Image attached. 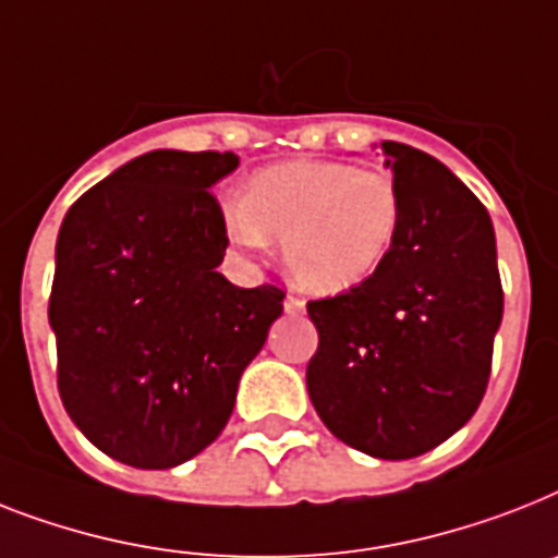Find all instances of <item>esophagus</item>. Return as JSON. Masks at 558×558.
I'll list each match as a JSON object with an SVG mask.
<instances>
[{
  "mask_svg": "<svg viewBox=\"0 0 558 558\" xmlns=\"http://www.w3.org/2000/svg\"><path fill=\"white\" fill-rule=\"evenodd\" d=\"M283 310H287L289 315H301V312L306 310V303H303L298 294H287V298H283Z\"/></svg>",
  "mask_w": 558,
  "mask_h": 558,
  "instance_id": "esophagus-1",
  "label": "esophagus"
}]
</instances>
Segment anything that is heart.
Returning <instances> with one entry per match:
<instances>
[{"label":"heart","mask_w":558,"mask_h":558,"mask_svg":"<svg viewBox=\"0 0 558 558\" xmlns=\"http://www.w3.org/2000/svg\"><path fill=\"white\" fill-rule=\"evenodd\" d=\"M404 223V197L384 169L347 162H287L248 180L226 206V232L243 248L283 240L298 287L335 294L381 269Z\"/></svg>","instance_id":"heart-1"}]
</instances>
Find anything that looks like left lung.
Segmentation results:
<instances>
[{
  "instance_id": "8db88e82",
  "label": "left lung",
  "mask_w": 558,
  "mask_h": 558,
  "mask_svg": "<svg viewBox=\"0 0 558 558\" xmlns=\"http://www.w3.org/2000/svg\"><path fill=\"white\" fill-rule=\"evenodd\" d=\"M381 148L404 223L373 278L306 303L318 329L306 389L335 438L401 461L478 410L505 292L482 201L436 157L392 140Z\"/></svg>"
}]
</instances>
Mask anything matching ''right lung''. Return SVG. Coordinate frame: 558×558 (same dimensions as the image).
Returning <instances> with one entry per match:
<instances>
[{"instance_id": "add662e5", "label": "right lung", "mask_w": 558, "mask_h": 558, "mask_svg": "<svg viewBox=\"0 0 558 558\" xmlns=\"http://www.w3.org/2000/svg\"><path fill=\"white\" fill-rule=\"evenodd\" d=\"M232 151H148L68 208L48 320L76 427L140 470L183 464L223 433L240 375L283 312V289L217 271L229 246L208 189Z\"/></svg>"}]
</instances>
